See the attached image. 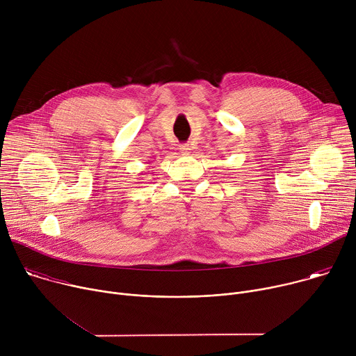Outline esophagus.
<instances>
[{"label":"esophagus","instance_id":"esophagus-1","mask_svg":"<svg viewBox=\"0 0 356 356\" xmlns=\"http://www.w3.org/2000/svg\"><path fill=\"white\" fill-rule=\"evenodd\" d=\"M179 150H180V154H181V155H188L191 149H190V146H188L187 143H184V145H180Z\"/></svg>","mask_w":356,"mask_h":356}]
</instances>
